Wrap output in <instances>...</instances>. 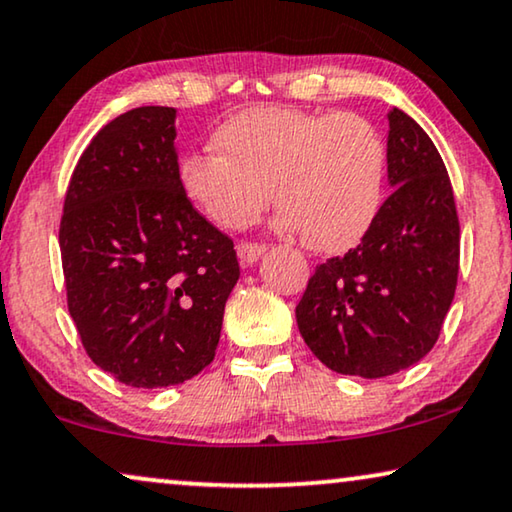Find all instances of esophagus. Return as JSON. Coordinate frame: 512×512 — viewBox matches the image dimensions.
I'll return each instance as SVG.
<instances>
[{"label": "esophagus", "mask_w": 512, "mask_h": 512, "mask_svg": "<svg viewBox=\"0 0 512 512\" xmlns=\"http://www.w3.org/2000/svg\"><path fill=\"white\" fill-rule=\"evenodd\" d=\"M263 254H265L263 244H251V242L238 244V256L244 265H254Z\"/></svg>", "instance_id": "1"}]
</instances>
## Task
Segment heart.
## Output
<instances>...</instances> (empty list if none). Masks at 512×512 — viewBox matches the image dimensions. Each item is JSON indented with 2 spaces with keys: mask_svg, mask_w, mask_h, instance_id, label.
<instances>
[{
  "mask_svg": "<svg viewBox=\"0 0 512 512\" xmlns=\"http://www.w3.org/2000/svg\"><path fill=\"white\" fill-rule=\"evenodd\" d=\"M214 145L219 152L184 154L177 175L219 226H249L274 194L279 233H302L311 249L339 254L379 217L388 152L365 117L251 106L214 131Z\"/></svg>",
  "mask_w": 512,
  "mask_h": 512,
  "instance_id": "heart-1",
  "label": "heart"
}]
</instances>
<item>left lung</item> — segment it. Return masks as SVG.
<instances>
[{
    "label": "left lung",
    "instance_id": "1",
    "mask_svg": "<svg viewBox=\"0 0 512 512\" xmlns=\"http://www.w3.org/2000/svg\"><path fill=\"white\" fill-rule=\"evenodd\" d=\"M392 194L355 249L318 265L300 305V335L332 372L381 379L416 365L455 298L459 221L448 170L420 124L388 113Z\"/></svg>",
    "mask_w": 512,
    "mask_h": 512
}]
</instances>
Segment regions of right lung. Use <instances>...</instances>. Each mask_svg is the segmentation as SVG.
<instances>
[{
  "mask_svg": "<svg viewBox=\"0 0 512 512\" xmlns=\"http://www.w3.org/2000/svg\"><path fill=\"white\" fill-rule=\"evenodd\" d=\"M175 117V108H133L96 133L59 226L66 298L85 351L131 388L203 372L240 279L231 238L184 194Z\"/></svg>",
  "mask_w": 512,
  "mask_h": 512,
  "instance_id": "add662e5",
  "label": "right lung"
}]
</instances>
